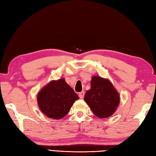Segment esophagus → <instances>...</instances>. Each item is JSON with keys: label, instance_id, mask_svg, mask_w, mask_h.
I'll return each instance as SVG.
<instances>
[{"label": "esophagus", "instance_id": "1", "mask_svg": "<svg viewBox=\"0 0 156 156\" xmlns=\"http://www.w3.org/2000/svg\"><path fill=\"white\" fill-rule=\"evenodd\" d=\"M84 92L82 91V92H80V93H79V97H80V98H84Z\"/></svg>", "mask_w": 156, "mask_h": 156}]
</instances>
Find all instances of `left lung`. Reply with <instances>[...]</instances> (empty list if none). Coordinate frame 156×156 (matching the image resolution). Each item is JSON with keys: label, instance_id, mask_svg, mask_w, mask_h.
Wrapping results in <instances>:
<instances>
[{"label": "left lung", "instance_id": "left-lung-1", "mask_svg": "<svg viewBox=\"0 0 156 156\" xmlns=\"http://www.w3.org/2000/svg\"><path fill=\"white\" fill-rule=\"evenodd\" d=\"M90 84V89L84 96L85 102L98 118L111 117L120 102L118 92L110 80L98 76H93Z\"/></svg>", "mask_w": 156, "mask_h": 156}]
</instances>
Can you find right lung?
<instances>
[{
	"label": "right lung",
	"mask_w": 156,
	"mask_h": 156,
	"mask_svg": "<svg viewBox=\"0 0 156 156\" xmlns=\"http://www.w3.org/2000/svg\"><path fill=\"white\" fill-rule=\"evenodd\" d=\"M38 106L48 117L60 119L68 113L78 96L64 78L53 80L43 88L37 95Z\"/></svg>",
	"instance_id": "right-lung-1"
}]
</instances>
